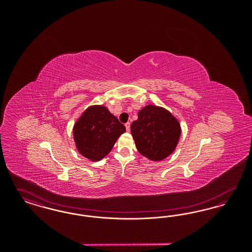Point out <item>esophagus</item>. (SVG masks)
<instances>
[{
  "instance_id": "34e87169",
  "label": "esophagus",
  "mask_w": 252,
  "mask_h": 252,
  "mask_svg": "<svg viewBox=\"0 0 252 252\" xmlns=\"http://www.w3.org/2000/svg\"><path fill=\"white\" fill-rule=\"evenodd\" d=\"M125 126H126V131H129L130 130V123L127 122Z\"/></svg>"
}]
</instances>
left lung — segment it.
Returning <instances> with one entry per match:
<instances>
[{
	"instance_id": "1",
	"label": "left lung",
	"mask_w": 252,
	"mask_h": 252,
	"mask_svg": "<svg viewBox=\"0 0 252 252\" xmlns=\"http://www.w3.org/2000/svg\"><path fill=\"white\" fill-rule=\"evenodd\" d=\"M131 134L143 156L161 160L174 152L180 140V126L166 109L148 105L132 123Z\"/></svg>"
}]
</instances>
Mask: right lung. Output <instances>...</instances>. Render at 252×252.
Returning a JSON list of instances; mask_svg holds the SVG:
<instances>
[{"label":"right lung","instance_id":"obj_1","mask_svg":"<svg viewBox=\"0 0 252 252\" xmlns=\"http://www.w3.org/2000/svg\"><path fill=\"white\" fill-rule=\"evenodd\" d=\"M126 131L119 120L103 106L88 108L73 126L76 148L82 156L97 161L107 156Z\"/></svg>","mask_w":252,"mask_h":252}]
</instances>
